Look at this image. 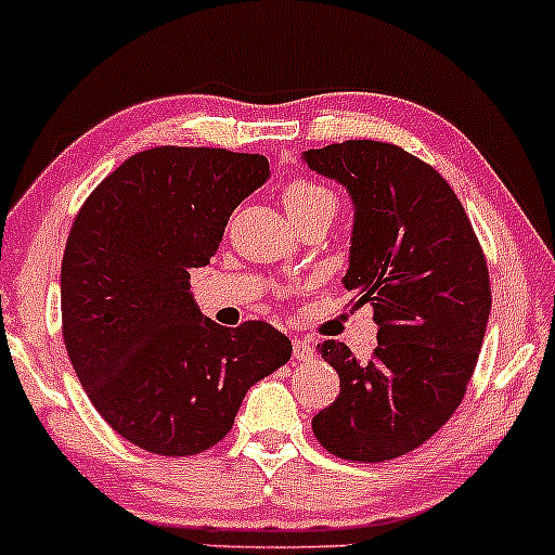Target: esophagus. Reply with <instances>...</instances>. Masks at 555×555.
Returning <instances> with one entry per match:
<instances>
[{"instance_id": "34e87169", "label": "esophagus", "mask_w": 555, "mask_h": 555, "mask_svg": "<svg viewBox=\"0 0 555 555\" xmlns=\"http://www.w3.org/2000/svg\"><path fill=\"white\" fill-rule=\"evenodd\" d=\"M292 352H295L297 360H310L315 354V349H313V344H310V341L295 339V341H292Z\"/></svg>"}]
</instances>
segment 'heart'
<instances>
[{"label":"heart","mask_w":555,"mask_h":555,"mask_svg":"<svg viewBox=\"0 0 555 555\" xmlns=\"http://www.w3.org/2000/svg\"><path fill=\"white\" fill-rule=\"evenodd\" d=\"M282 201L292 221L302 219V216H310V214H321V211H326L331 216L336 214L334 190H328L326 184L305 180V177H297V180L286 184Z\"/></svg>","instance_id":"obj_1"}]
</instances>
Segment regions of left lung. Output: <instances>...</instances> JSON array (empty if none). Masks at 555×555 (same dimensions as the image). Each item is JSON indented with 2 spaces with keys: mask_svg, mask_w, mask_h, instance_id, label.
<instances>
[{
  "mask_svg": "<svg viewBox=\"0 0 555 555\" xmlns=\"http://www.w3.org/2000/svg\"><path fill=\"white\" fill-rule=\"evenodd\" d=\"M302 162L352 197L344 286L354 308L373 305L378 323L371 360L344 341L318 344L341 391L313 433L341 460H397L464 399L490 315L486 256L449 182L399 145L347 140L305 151Z\"/></svg>",
  "mask_w": 555,
  "mask_h": 555,
  "instance_id": "8db88e82",
  "label": "left lung"
}]
</instances>
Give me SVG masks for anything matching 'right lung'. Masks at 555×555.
<instances>
[{
	"label": "right lung",
	"mask_w": 555,
	"mask_h": 555,
	"mask_svg": "<svg viewBox=\"0 0 555 555\" xmlns=\"http://www.w3.org/2000/svg\"><path fill=\"white\" fill-rule=\"evenodd\" d=\"M269 158L227 149L140 151L88 195L62 258V336L99 415L151 454L190 456L232 430L247 388L292 358L263 321L201 313L208 266Z\"/></svg>",
	"instance_id": "obj_1"
}]
</instances>
